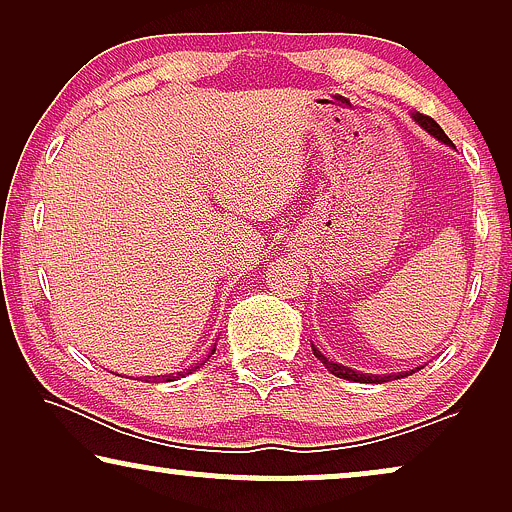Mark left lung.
<instances>
[{
  "label": "left lung",
  "instance_id": "8db88e82",
  "mask_svg": "<svg viewBox=\"0 0 512 512\" xmlns=\"http://www.w3.org/2000/svg\"><path fill=\"white\" fill-rule=\"evenodd\" d=\"M412 118H415L417 121V125H422V128L429 132L431 137H436L438 142H443V144H447V146H452V142H450V137L445 135L443 132V128H440V125L433 121V118H429V116H424V114H412ZM312 352H314V356H317V359L324 363V366L328 368V373H333L335 377H340V380H349V382H363V384H382V382H389V380H401V377H408V375H412V373H417L419 368L422 366H417V368H412V370H401V373H389V375H370V373H361V370H352V368H347V366H342V363H335V361H328L324 354L319 352L317 347L312 345Z\"/></svg>",
  "mask_w": 512,
  "mask_h": 512
}]
</instances>
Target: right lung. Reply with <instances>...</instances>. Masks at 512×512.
<instances>
[{
  "mask_svg": "<svg viewBox=\"0 0 512 512\" xmlns=\"http://www.w3.org/2000/svg\"><path fill=\"white\" fill-rule=\"evenodd\" d=\"M214 352H216V342L212 345V349H209V352H207L205 359H202L200 363H195V366H191V368H184V370H181V373H170V375H146V377H142V382H174V380H179V377L191 375L193 370H198V368L205 366V363L209 361V356H212Z\"/></svg>",
  "mask_w": 512,
  "mask_h": 512,
  "instance_id": "1",
  "label": "right lung"
}]
</instances>
